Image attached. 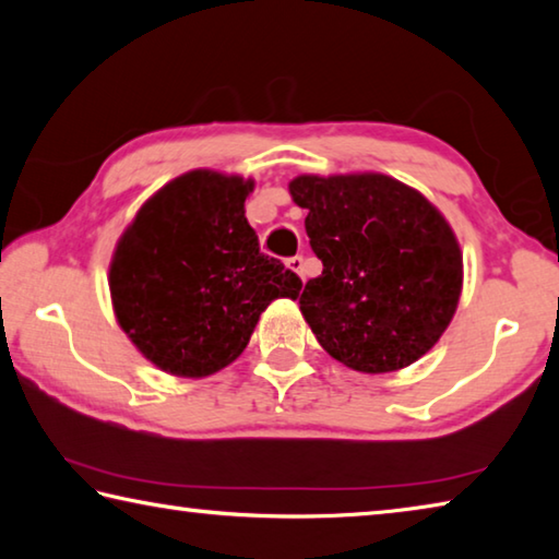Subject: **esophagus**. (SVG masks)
<instances>
[{
    "label": "esophagus",
    "mask_w": 559,
    "mask_h": 559,
    "mask_svg": "<svg viewBox=\"0 0 559 559\" xmlns=\"http://www.w3.org/2000/svg\"><path fill=\"white\" fill-rule=\"evenodd\" d=\"M286 263H288L290 271H296L300 278H306V273H302V266H306V263H302V257H290Z\"/></svg>",
    "instance_id": "obj_1"
}]
</instances>
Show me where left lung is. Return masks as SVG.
Wrapping results in <instances>:
<instances>
[{
  "mask_svg": "<svg viewBox=\"0 0 559 559\" xmlns=\"http://www.w3.org/2000/svg\"><path fill=\"white\" fill-rule=\"evenodd\" d=\"M290 194L323 261L298 298L318 343L370 374L429 353L461 296V251L447 219L384 175L298 177Z\"/></svg>",
  "mask_w": 559,
  "mask_h": 559,
  "instance_id": "8db88e82",
  "label": "left lung"
}]
</instances>
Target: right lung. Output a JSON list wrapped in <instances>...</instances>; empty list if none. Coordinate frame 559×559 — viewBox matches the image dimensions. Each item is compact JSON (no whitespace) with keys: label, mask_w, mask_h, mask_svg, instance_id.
<instances>
[{"label":"right lung","mask_w":559,"mask_h":559,"mask_svg":"<svg viewBox=\"0 0 559 559\" xmlns=\"http://www.w3.org/2000/svg\"><path fill=\"white\" fill-rule=\"evenodd\" d=\"M253 182L197 169L169 182L122 234L110 263L120 328L150 362L179 377L222 370L276 298L302 281L266 257L243 216Z\"/></svg>","instance_id":"add662e5"}]
</instances>
